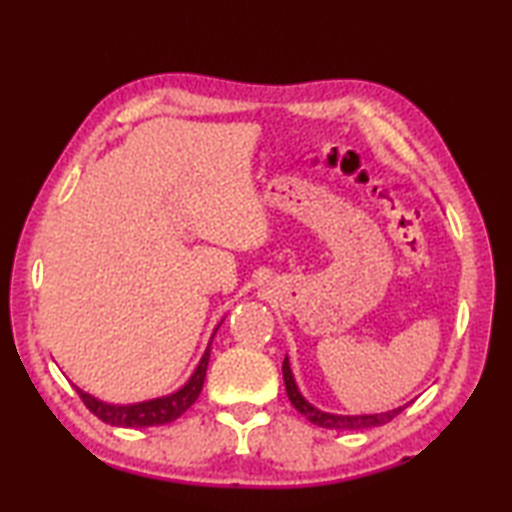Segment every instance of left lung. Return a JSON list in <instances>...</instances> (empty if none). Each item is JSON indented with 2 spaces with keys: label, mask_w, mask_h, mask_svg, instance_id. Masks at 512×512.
I'll return each mask as SVG.
<instances>
[{
  "label": "left lung",
  "mask_w": 512,
  "mask_h": 512,
  "mask_svg": "<svg viewBox=\"0 0 512 512\" xmlns=\"http://www.w3.org/2000/svg\"><path fill=\"white\" fill-rule=\"evenodd\" d=\"M282 375H284V386H287L289 402L296 406L309 422L318 424L323 429H334V431H359V429H370V427H381V424L391 422L397 413L404 411V406H397V409L384 411V413H363V415H339V413H327L316 409L314 404L305 400V395L298 391L296 379H293V372L289 366V357H284L282 363Z\"/></svg>",
  "instance_id": "8db88e82"
}]
</instances>
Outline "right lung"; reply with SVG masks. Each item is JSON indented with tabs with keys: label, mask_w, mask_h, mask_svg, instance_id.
<instances>
[{
	"label": "right lung",
	"mask_w": 512,
	"mask_h": 512,
	"mask_svg": "<svg viewBox=\"0 0 512 512\" xmlns=\"http://www.w3.org/2000/svg\"><path fill=\"white\" fill-rule=\"evenodd\" d=\"M221 323L214 327L212 339H214L216 329L221 327ZM212 339H210V343H207V348L203 352L201 361H198L196 370L192 372V377L185 381V386H180L178 391H173L169 395L155 397V400H146V402H137V404H110V402H101L94 395L81 391L79 386H76V393L81 395L83 404L88 406V409L97 415L99 420H103L106 424H112V427H160V424H169L173 420H178L180 415H183L189 406L198 400V395H201L207 363H210Z\"/></svg>",
	"instance_id": "1"
}]
</instances>
